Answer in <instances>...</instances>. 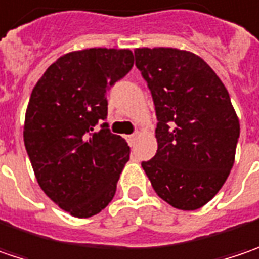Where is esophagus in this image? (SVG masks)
I'll use <instances>...</instances> for the list:
<instances>
[{
	"label": "esophagus",
	"mask_w": 259,
	"mask_h": 259,
	"mask_svg": "<svg viewBox=\"0 0 259 259\" xmlns=\"http://www.w3.org/2000/svg\"><path fill=\"white\" fill-rule=\"evenodd\" d=\"M140 136V131H136L134 134H131V136H128V141H130V144H134L136 143V140Z\"/></svg>",
	"instance_id": "esophagus-1"
}]
</instances>
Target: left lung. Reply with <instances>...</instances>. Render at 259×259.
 <instances>
[{
	"mask_svg": "<svg viewBox=\"0 0 259 259\" xmlns=\"http://www.w3.org/2000/svg\"><path fill=\"white\" fill-rule=\"evenodd\" d=\"M134 55L157 116V153L141 166L162 200L197 210L230 174L240 133L236 112L222 80L198 55L175 48H138Z\"/></svg>",
	"mask_w": 259,
	"mask_h": 259,
	"instance_id": "left-lung-1",
	"label": "left lung"
}]
</instances>
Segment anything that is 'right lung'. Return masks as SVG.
Masks as SVG:
<instances>
[{
	"label": "right lung",
	"mask_w": 259,
	"mask_h": 259,
	"mask_svg": "<svg viewBox=\"0 0 259 259\" xmlns=\"http://www.w3.org/2000/svg\"><path fill=\"white\" fill-rule=\"evenodd\" d=\"M134 65L130 49L92 48L58 58L33 89L24 146L39 187L74 217H92L109 204L130 147L112 134L106 92Z\"/></svg>",
	"instance_id": "obj_1"
}]
</instances>
